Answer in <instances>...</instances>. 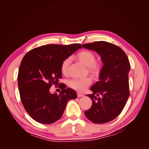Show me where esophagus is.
<instances>
[{
	"label": "esophagus",
	"instance_id": "esophagus-1",
	"mask_svg": "<svg viewBox=\"0 0 149 149\" xmlns=\"http://www.w3.org/2000/svg\"><path fill=\"white\" fill-rule=\"evenodd\" d=\"M77 95H78V97H83V96H84V95L83 94H81V93H77Z\"/></svg>",
	"mask_w": 149,
	"mask_h": 149
}]
</instances>
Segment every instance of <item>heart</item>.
I'll list each match as a JSON object with an SVG mask.
<instances>
[{
	"label": "heart",
	"mask_w": 149,
	"mask_h": 149,
	"mask_svg": "<svg viewBox=\"0 0 149 149\" xmlns=\"http://www.w3.org/2000/svg\"><path fill=\"white\" fill-rule=\"evenodd\" d=\"M78 60L84 65L88 67L89 73L93 75H97L102 69V63L96 60V55L92 51L83 50L77 54ZM71 62V58H67L62 62L61 65V72L63 74H66L68 70V66ZM93 82V79L90 76L84 78H73L68 81L70 86L76 91L83 92Z\"/></svg>",
	"instance_id": "b5f03b06"
}]
</instances>
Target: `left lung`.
Returning a JSON list of instances; mask_svg holds the SVG:
<instances>
[{
  "label": "left lung",
  "instance_id": "8db88e82",
  "mask_svg": "<svg viewBox=\"0 0 149 149\" xmlns=\"http://www.w3.org/2000/svg\"><path fill=\"white\" fill-rule=\"evenodd\" d=\"M82 46L97 52L104 63L100 81L91 88L93 93L88 94L93 101L92 106L84 114L94 123H109L121 113L129 96L130 65L128 57L119 47L105 41ZM100 95L101 97H97Z\"/></svg>",
  "mask_w": 149,
  "mask_h": 149
}]
</instances>
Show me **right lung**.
<instances>
[{
  "label": "right lung",
  "mask_w": 149,
  "mask_h": 149,
  "mask_svg": "<svg viewBox=\"0 0 149 149\" xmlns=\"http://www.w3.org/2000/svg\"><path fill=\"white\" fill-rule=\"evenodd\" d=\"M79 48L82 47L79 43L49 44L31 49L22 59L17 78L20 100L38 123H55L63 114L68 101L77 97L74 90L65 88L66 85L60 86L59 94L51 93L49 89L62 78V62Z\"/></svg>",
  "instance_id": "right-lung-1"
}]
</instances>
